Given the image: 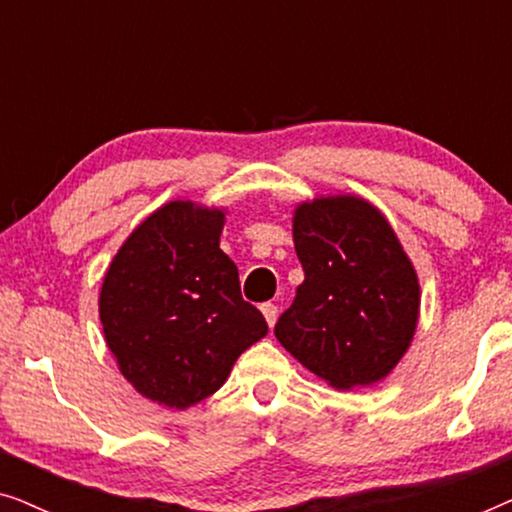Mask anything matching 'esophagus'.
<instances>
[{
	"label": "esophagus",
	"instance_id": "1",
	"mask_svg": "<svg viewBox=\"0 0 512 512\" xmlns=\"http://www.w3.org/2000/svg\"><path fill=\"white\" fill-rule=\"evenodd\" d=\"M261 312H263V317H265V321H268V326L272 328L275 326V321H277V305H272V303H265V305H261Z\"/></svg>",
	"mask_w": 512,
	"mask_h": 512
}]
</instances>
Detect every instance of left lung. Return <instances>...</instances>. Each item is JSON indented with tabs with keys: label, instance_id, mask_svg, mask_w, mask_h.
Listing matches in <instances>:
<instances>
[{
	"label": "left lung",
	"instance_id": "1",
	"mask_svg": "<svg viewBox=\"0 0 512 512\" xmlns=\"http://www.w3.org/2000/svg\"><path fill=\"white\" fill-rule=\"evenodd\" d=\"M293 244L305 279L277 340L328 387H373L401 363L419 324L410 256L387 216L356 193L298 202Z\"/></svg>",
	"mask_w": 512,
	"mask_h": 512
}]
</instances>
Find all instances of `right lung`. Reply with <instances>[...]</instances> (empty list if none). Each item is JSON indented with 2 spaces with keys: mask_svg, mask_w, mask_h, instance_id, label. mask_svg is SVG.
Returning <instances> with one entry per match:
<instances>
[{
  "mask_svg": "<svg viewBox=\"0 0 512 512\" xmlns=\"http://www.w3.org/2000/svg\"><path fill=\"white\" fill-rule=\"evenodd\" d=\"M228 207L170 200L151 212L104 272L100 321L135 391L186 410L226 384L268 324L244 303L237 265L219 242Z\"/></svg>",
  "mask_w": 512,
  "mask_h": 512,
  "instance_id": "add662e5",
  "label": "right lung"
}]
</instances>
